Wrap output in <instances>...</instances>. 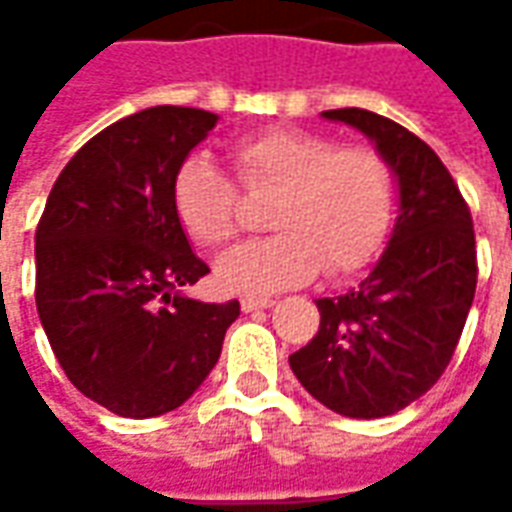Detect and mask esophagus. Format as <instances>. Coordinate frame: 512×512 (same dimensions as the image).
<instances>
[{
    "label": "esophagus",
    "instance_id": "esophagus-1",
    "mask_svg": "<svg viewBox=\"0 0 512 512\" xmlns=\"http://www.w3.org/2000/svg\"><path fill=\"white\" fill-rule=\"evenodd\" d=\"M271 304H274V299H263V296H244V299H241V310L244 312L266 310V307H271Z\"/></svg>",
    "mask_w": 512,
    "mask_h": 512
}]
</instances>
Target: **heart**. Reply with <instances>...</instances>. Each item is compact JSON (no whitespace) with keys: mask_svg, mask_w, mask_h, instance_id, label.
Segmentation results:
<instances>
[{"mask_svg":"<svg viewBox=\"0 0 512 512\" xmlns=\"http://www.w3.org/2000/svg\"><path fill=\"white\" fill-rule=\"evenodd\" d=\"M238 183L271 194L263 241L238 246L216 266L227 290L274 293L312 279L365 268L395 219V175L378 150L340 145L299 128H268L230 145ZM172 208L183 233L202 249L238 235V189L211 158L191 156L172 178Z\"/></svg>","mask_w":512,"mask_h":512,"instance_id":"obj_1","label":"heart"}]
</instances>
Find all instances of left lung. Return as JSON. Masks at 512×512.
Masks as SVG:
<instances>
[{"instance_id":"obj_1","label":"left lung","mask_w":512,"mask_h":512,"mask_svg":"<svg viewBox=\"0 0 512 512\" xmlns=\"http://www.w3.org/2000/svg\"><path fill=\"white\" fill-rule=\"evenodd\" d=\"M376 142L400 186L389 246L359 288L318 299L321 326L290 367L343 417H389L450 365L477 288L469 205L450 169L417 134L367 109L323 112Z\"/></svg>"}]
</instances>
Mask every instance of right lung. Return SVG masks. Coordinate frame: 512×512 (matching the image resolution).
Returning a JSON list of instances; mask_svg holds the SVG:
<instances>
[{
    "label": "right lung",
    "instance_id": "obj_1",
    "mask_svg": "<svg viewBox=\"0 0 512 512\" xmlns=\"http://www.w3.org/2000/svg\"><path fill=\"white\" fill-rule=\"evenodd\" d=\"M219 117L150 106L65 164L35 233V301L71 384L120 417L186 403L222 354L241 304L183 296L211 268L191 252L172 178Z\"/></svg>",
    "mask_w": 512,
    "mask_h": 512
}]
</instances>
